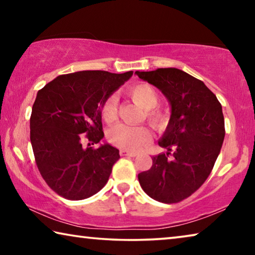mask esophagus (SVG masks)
I'll return each instance as SVG.
<instances>
[{
    "label": "esophagus",
    "instance_id": "34e87169",
    "mask_svg": "<svg viewBox=\"0 0 255 255\" xmlns=\"http://www.w3.org/2000/svg\"><path fill=\"white\" fill-rule=\"evenodd\" d=\"M120 155H122V156H130V157H135V156H137V153L128 152V150L122 149V150H120Z\"/></svg>",
    "mask_w": 255,
    "mask_h": 255
}]
</instances>
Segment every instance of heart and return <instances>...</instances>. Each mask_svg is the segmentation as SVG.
<instances>
[{
    "mask_svg": "<svg viewBox=\"0 0 255 255\" xmlns=\"http://www.w3.org/2000/svg\"><path fill=\"white\" fill-rule=\"evenodd\" d=\"M128 96L131 100L145 109L148 123L157 131H164L169 125V116L165 111L156 108L159 96L155 88L147 83H138L129 88ZM102 119L107 124H114L118 120V99L110 96L101 106ZM108 141L120 149L136 152L143 148L152 140V131L148 127H129L117 125L108 132Z\"/></svg>",
    "mask_w": 255,
    "mask_h": 255,
    "instance_id": "heart-1",
    "label": "heart"
}]
</instances>
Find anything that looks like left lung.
Segmentation results:
<instances>
[{
	"mask_svg": "<svg viewBox=\"0 0 255 255\" xmlns=\"http://www.w3.org/2000/svg\"><path fill=\"white\" fill-rule=\"evenodd\" d=\"M135 74L161 90L171 106L169 125L158 140L167 153L153 156L152 167L138 174V181L154 200L175 204L197 191L213 170L225 137L222 105L204 82L178 68Z\"/></svg>",
	"mask_w": 255,
	"mask_h": 255,
	"instance_id": "obj_1",
	"label": "left lung"
}]
</instances>
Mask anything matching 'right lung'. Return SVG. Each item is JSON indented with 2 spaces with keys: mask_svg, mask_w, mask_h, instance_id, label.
I'll list each match as a JSON object with an SVG mask.
<instances>
[{
  "mask_svg": "<svg viewBox=\"0 0 255 255\" xmlns=\"http://www.w3.org/2000/svg\"><path fill=\"white\" fill-rule=\"evenodd\" d=\"M106 71H81L59 75L37 93L30 117V140L46 183L66 199L96 195L109 180L119 150L99 144L101 106L132 76ZM84 141H89L86 148Z\"/></svg>",
  "mask_w": 255,
  "mask_h": 255,
  "instance_id": "obj_1",
  "label": "right lung"
}]
</instances>
